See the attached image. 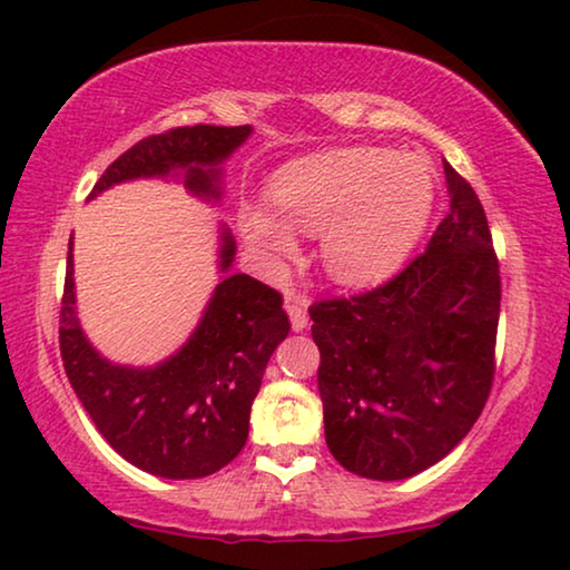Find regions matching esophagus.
Segmentation results:
<instances>
[{
	"instance_id": "34e87169",
	"label": "esophagus",
	"mask_w": 570,
	"mask_h": 570,
	"mask_svg": "<svg viewBox=\"0 0 570 570\" xmlns=\"http://www.w3.org/2000/svg\"><path fill=\"white\" fill-rule=\"evenodd\" d=\"M286 312H288V317H292V327L296 330V333H302V330L307 327V322H309L307 302L299 299V296L288 294L286 296Z\"/></svg>"
}]
</instances>
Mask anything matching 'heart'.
I'll return each instance as SVG.
<instances>
[{
	"label": "heart",
	"mask_w": 570,
	"mask_h": 570,
	"mask_svg": "<svg viewBox=\"0 0 570 570\" xmlns=\"http://www.w3.org/2000/svg\"><path fill=\"white\" fill-rule=\"evenodd\" d=\"M274 199L296 230H322L320 261L333 282L368 286L392 276L417 245L435 204V184L414 156L335 148L284 168ZM243 227L268 256L294 248L284 219L258 204L245 209Z\"/></svg>",
	"instance_id": "heart-1"
}]
</instances>
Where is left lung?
Listing matches in <instances>:
<instances>
[{"label": "left lung", "instance_id": "left-lung-1", "mask_svg": "<svg viewBox=\"0 0 570 570\" xmlns=\"http://www.w3.org/2000/svg\"><path fill=\"white\" fill-rule=\"evenodd\" d=\"M450 212L402 274L309 307L325 440L373 481L422 473L469 435L494 381L499 261L471 184L445 160Z\"/></svg>", "mask_w": 570, "mask_h": 570}]
</instances>
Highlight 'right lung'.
Instances as JSON below:
<instances>
[{
	"label": "right lung",
	"mask_w": 570,
	"mask_h": 570,
	"mask_svg": "<svg viewBox=\"0 0 570 570\" xmlns=\"http://www.w3.org/2000/svg\"><path fill=\"white\" fill-rule=\"evenodd\" d=\"M250 132V125H194L150 135L101 174L89 199L132 178L181 171L186 189L217 202L219 164ZM219 237V271H227L235 237L227 227ZM71 248L68 243L58 340L66 376L101 438L135 469L160 479H202L225 469L248 440L271 353L292 330L282 294L248 274H227L181 351L150 368L117 366L91 347L76 317Z\"/></svg>",
	"instance_id": "right-lung-1"
}]
</instances>
